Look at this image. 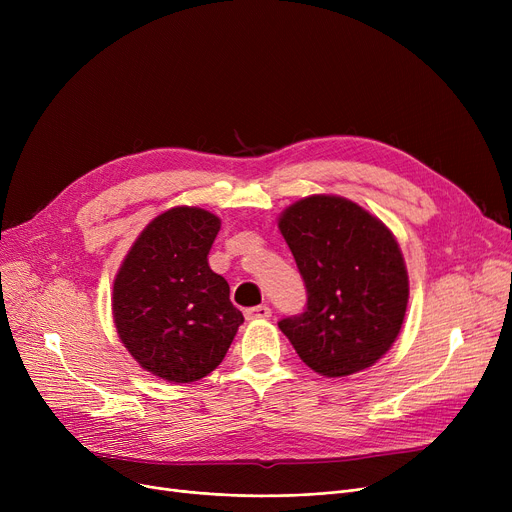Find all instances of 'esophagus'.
<instances>
[{
	"mask_svg": "<svg viewBox=\"0 0 512 512\" xmlns=\"http://www.w3.org/2000/svg\"><path fill=\"white\" fill-rule=\"evenodd\" d=\"M245 317H247V319H267V317H272V309L267 307V305L249 307V309L245 311Z\"/></svg>",
	"mask_w": 512,
	"mask_h": 512,
	"instance_id": "1",
	"label": "esophagus"
}]
</instances>
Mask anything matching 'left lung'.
I'll list each match as a JSON object with an SVG mask.
<instances>
[{"mask_svg": "<svg viewBox=\"0 0 512 512\" xmlns=\"http://www.w3.org/2000/svg\"><path fill=\"white\" fill-rule=\"evenodd\" d=\"M278 228L307 288L301 315L278 321L313 371L344 378L371 367L394 344L409 303V276L388 226L336 195L286 207Z\"/></svg>", "mask_w": 512, "mask_h": 512, "instance_id": "1", "label": "left lung"}]
</instances>
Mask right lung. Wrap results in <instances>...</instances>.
Masks as SVG:
<instances>
[{
  "label": "right lung",
  "mask_w": 512,
  "mask_h": 512,
  "mask_svg": "<svg viewBox=\"0 0 512 512\" xmlns=\"http://www.w3.org/2000/svg\"><path fill=\"white\" fill-rule=\"evenodd\" d=\"M220 226L205 209L172 207L147 224L116 274L118 336L134 361L166 382L205 378L245 321L228 282L207 263Z\"/></svg>",
  "instance_id": "obj_1"
}]
</instances>
